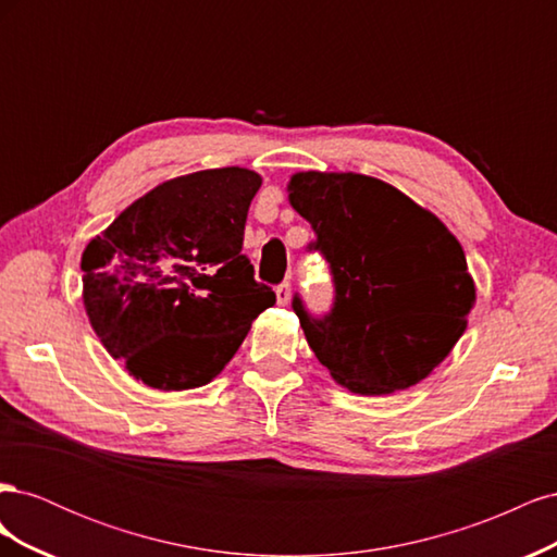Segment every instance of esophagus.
Here are the masks:
<instances>
[{
    "mask_svg": "<svg viewBox=\"0 0 557 557\" xmlns=\"http://www.w3.org/2000/svg\"><path fill=\"white\" fill-rule=\"evenodd\" d=\"M276 301L281 307H288L290 301V283H281L276 288Z\"/></svg>",
    "mask_w": 557,
    "mask_h": 557,
    "instance_id": "esophagus-1",
    "label": "esophagus"
}]
</instances>
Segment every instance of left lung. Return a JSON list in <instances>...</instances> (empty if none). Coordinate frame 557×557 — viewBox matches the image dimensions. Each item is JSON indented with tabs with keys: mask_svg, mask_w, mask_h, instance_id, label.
Segmentation results:
<instances>
[{
	"mask_svg": "<svg viewBox=\"0 0 557 557\" xmlns=\"http://www.w3.org/2000/svg\"><path fill=\"white\" fill-rule=\"evenodd\" d=\"M307 218L334 274V309H293L320 364L356 395H391L428 379L467 330L476 285L455 234L395 185L356 172H297Z\"/></svg>",
	"mask_w": 557,
	"mask_h": 557,
	"instance_id": "1",
	"label": "left lung"
}]
</instances>
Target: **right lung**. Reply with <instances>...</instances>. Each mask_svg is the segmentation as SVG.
Here are the masks:
<instances>
[{
    "label": "right lung",
    "instance_id": "add662e5",
    "mask_svg": "<svg viewBox=\"0 0 557 557\" xmlns=\"http://www.w3.org/2000/svg\"><path fill=\"white\" fill-rule=\"evenodd\" d=\"M260 185L244 166L170 178L83 250V307L129 376L164 393L207 385L276 305L242 256Z\"/></svg>",
    "mask_w": 557,
    "mask_h": 557
}]
</instances>
